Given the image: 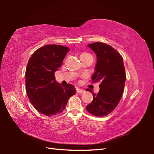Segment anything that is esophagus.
<instances>
[{
    "instance_id": "esophagus-1",
    "label": "esophagus",
    "mask_w": 154,
    "mask_h": 154,
    "mask_svg": "<svg viewBox=\"0 0 154 154\" xmlns=\"http://www.w3.org/2000/svg\"><path fill=\"white\" fill-rule=\"evenodd\" d=\"M76 90H77V92L78 93H83L85 92L84 90L81 89H79V88H77Z\"/></svg>"
}]
</instances>
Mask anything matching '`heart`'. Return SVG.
<instances>
[{"label": "heart", "instance_id": "b5f03b06", "mask_svg": "<svg viewBox=\"0 0 154 154\" xmlns=\"http://www.w3.org/2000/svg\"><path fill=\"white\" fill-rule=\"evenodd\" d=\"M87 54V53H84V54Z\"/></svg>", "mask_w": 154, "mask_h": 154}]
</instances>
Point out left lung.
Masks as SVG:
<instances>
[{
    "label": "left lung",
    "instance_id": "8db88e82",
    "mask_svg": "<svg viewBox=\"0 0 154 154\" xmlns=\"http://www.w3.org/2000/svg\"><path fill=\"white\" fill-rule=\"evenodd\" d=\"M97 56L93 82L100 83L97 94L91 90L93 100L86 109L88 112L98 117L105 116L118 106L124 92L126 73L123 58L115 49L101 42L88 44Z\"/></svg>",
    "mask_w": 154,
    "mask_h": 154
}]
</instances>
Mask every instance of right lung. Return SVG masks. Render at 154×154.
I'll list each match as a JSON object with an SVG mask.
<instances>
[{
  "label": "right lung",
  "instance_id": "obj_1",
  "mask_svg": "<svg viewBox=\"0 0 154 154\" xmlns=\"http://www.w3.org/2000/svg\"><path fill=\"white\" fill-rule=\"evenodd\" d=\"M69 48L60 45H46L35 51L26 69V90L30 103L45 116L61 112L69 98L75 94L71 84L62 85L55 77Z\"/></svg>",
  "mask_w": 154,
  "mask_h": 154
}]
</instances>
